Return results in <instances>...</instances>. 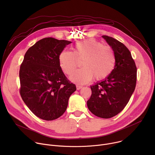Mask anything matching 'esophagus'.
Segmentation results:
<instances>
[{"mask_svg":"<svg viewBox=\"0 0 155 155\" xmlns=\"http://www.w3.org/2000/svg\"><path fill=\"white\" fill-rule=\"evenodd\" d=\"M76 87H77V90H79L81 89V88H82V86H80V85H77Z\"/></svg>","mask_w":155,"mask_h":155,"instance_id":"obj_1","label":"esophagus"}]
</instances>
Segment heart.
Here are the masks:
<instances>
[{
  "mask_svg": "<svg viewBox=\"0 0 155 155\" xmlns=\"http://www.w3.org/2000/svg\"><path fill=\"white\" fill-rule=\"evenodd\" d=\"M81 61L83 68L71 77V81L79 84L89 82L93 77L97 81L108 77L115 68L116 56L111 47L93 38L77 42L73 52L64 50L59 56L60 67L68 75L73 73Z\"/></svg>",
  "mask_w": 155,
  "mask_h": 155,
  "instance_id": "heart-1",
  "label": "heart"
}]
</instances>
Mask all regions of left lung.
I'll return each mask as SVG.
<instances>
[{"mask_svg": "<svg viewBox=\"0 0 155 155\" xmlns=\"http://www.w3.org/2000/svg\"><path fill=\"white\" fill-rule=\"evenodd\" d=\"M102 37L114 50L115 66L104 80L91 86L92 94L87 105L94 115L110 118L122 111L134 91L137 68L130 51L123 43L107 35Z\"/></svg>", "mask_w": 155, "mask_h": 155, "instance_id": "8db88e82", "label": "left lung"}]
</instances>
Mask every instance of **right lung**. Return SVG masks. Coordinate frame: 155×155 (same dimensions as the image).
<instances>
[{
  "label": "right lung",
  "instance_id": "obj_1",
  "mask_svg": "<svg viewBox=\"0 0 155 155\" xmlns=\"http://www.w3.org/2000/svg\"><path fill=\"white\" fill-rule=\"evenodd\" d=\"M72 41L44 38L26 51L19 70L22 99L38 118L51 121L62 116L76 86L64 74L59 56Z\"/></svg>",
  "mask_w": 155,
  "mask_h": 155
}]
</instances>
